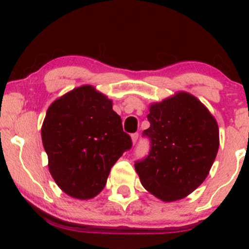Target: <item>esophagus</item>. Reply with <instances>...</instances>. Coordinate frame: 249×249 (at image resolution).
Wrapping results in <instances>:
<instances>
[{
	"label": "esophagus",
	"mask_w": 249,
	"mask_h": 249,
	"mask_svg": "<svg viewBox=\"0 0 249 249\" xmlns=\"http://www.w3.org/2000/svg\"><path fill=\"white\" fill-rule=\"evenodd\" d=\"M138 137H139L138 133H133L132 136H131V141H132V144L133 145H136L137 141H138Z\"/></svg>",
	"instance_id": "obj_1"
}]
</instances>
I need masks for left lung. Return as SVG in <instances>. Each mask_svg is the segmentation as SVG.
I'll return each mask as SVG.
<instances>
[{
	"mask_svg": "<svg viewBox=\"0 0 249 249\" xmlns=\"http://www.w3.org/2000/svg\"><path fill=\"white\" fill-rule=\"evenodd\" d=\"M148 156L134 168L145 190L165 202L193 192L210 173L219 150V126L196 97L179 91L148 107Z\"/></svg>",
	"mask_w": 249,
	"mask_h": 249,
	"instance_id": "8db88e82",
	"label": "left lung"
}]
</instances>
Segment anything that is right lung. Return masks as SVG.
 I'll return each mask as SVG.
<instances>
[{"label": "right lung", "instance_id": "1", "mask_svg": "<svg viewBox=\"0 0 249 249\" xmlns=\"http://www.w3.org/2000/svg\"><path fill=\"white\" fill-rule=\"evenodd\" d=\"M41 134L55 182L81 200L102 192L111 167L132 146L112 101L92 85L75 88L51 103Z\"/></svg>", "mask_w": 249, "mask_h": 249}]
</instances>
